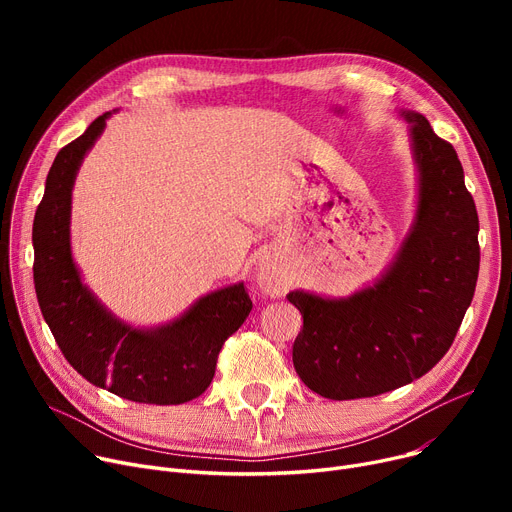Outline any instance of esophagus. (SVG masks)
<instances>
[{"label": "esophagus", "mask_w": 512, "mask_h": 512, "mask_svg": "<svg viewBox=\"0 0 512 512\" xmlns=\"http://www.w3.org/2000/svg\"><path fill=\"white\" fill-rule=\"evenodd\" d=\"M259 286L263 288V292L272 294V297H278V294L286 292V280L276 270H272V267H261Z\"/></svg>", "instance_id": "esophagus-1"}]
</instances>
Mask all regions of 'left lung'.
<instances>
[{"instance_id":"8db88e82","label":"left lung","mask_w":512,"mask_h":512,"mask_svg":"<svg viewBox=\"0 0 512 512\" xmlns=\"http://www.w3.org/2000/svg\"><path fill=\"white\" fill-rule=\"evenodd\" d=\"M419 166L417 222L388 274L351 299L307 292L286 299L303 315L292 363L305 386L332 400L411 384L450 348L479 274V220L454 147L425 116L407 114Z\"/></svg>"}]
</instances>
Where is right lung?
<instances>
[{
	"label": "right lung",
	"instance_id": "1",
	"mask_svg": "<svg viewBox=\"0 0 512 512\" xmlns=\"http://www.w3.org/2000/svg\"><path fill=\"white\" fill-rule=\"evenodd\" d=\"M107 116L62 147L47 174L33 222L37 301L62 355L85 380L134 402L182 405L207 390L224 342L253 303L236 284L207 294L174 324L145 332L120 324L83 286L70 255V193Z\"/></svg>",
	"mask_w": 512,
	"mask_h": 512
}]
</instances>
